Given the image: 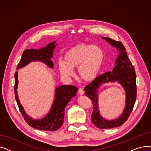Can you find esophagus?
<instances>
[{
	"mask_svg": "<svg viewBox=\"0 0 151 151\" xmlns=\"http://www.w3.org/2000/svg\"><path fill=\"white\" fill-rule=\"evenodd\" d=\"M84 93V90H83V89L80 88V89H78V94H80V95H83Z\"/></svg>",
	"mask_w": 151,
	"mask_h": 151,
	"instance_id": "1",
	"label": "esophagus"
}]
</instances>
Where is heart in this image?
I'll return each mask as SVG.
<instances>
[{"label": "heart", "instance_id": "b5f03b06", "mask_svg": "<svg viewBox=\"0 0 151 151\" xmlns=\"http://www.w3.org/2000/svg\"><path fill=\"white\" fill-rule=\"evenodd\" d=\"M105 54L97 46L80 43L71 47L59 60L58 66L62 76L70 78L74 75L73 68L83 80L90 81L99 75L104 61Z\"/></svg>", "mask_w": 151, "mask_h": 151}]
</instances>
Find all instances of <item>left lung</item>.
<instances>
[{"instance_id":"8db88e82","label":"left lung","mask_w":151,"mask_h":151,"mask_svg":"<svg viewBox=\"0 0 151 151\" xmlns=\"http://www.w3.org/2000/svg\"><path fill=\"white\" fill-rule=\"evenodd\" d=\"M110 45L116 47L119 54L116 60V66L111 71H108L99 76L84 88L85 95L92 101L93 111L91 114L92 122L99 129H112L122 125L127 121L132 113L137 99L136 73L130 60L127 54L124 45L108 37H103ZM117 81L126 91V105L123 113L119 118L108 121L101 117L98 108L97 89L102 83Z\"/></svg>"}]
</instances>
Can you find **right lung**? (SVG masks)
<instances>
[{"mask_svg": "<svg viewBox=\"0 0 151 151\" xmlns=\"http://www.w3.org/2000/svg\"><path fill=\"white\" fill-rule=\"evenodd\" d=\"M55 43V42H52L40 50L30 49L24 51L17 68L19 69L26 65L31 61L35 60L44 62L50 67L52 68L54 65L51 58L53 50L56 46V45H54ZM17 86L18 73L16 71L14 73V92L15 99L17 100L20 112L29 125L35 129L45 131H55L62 125L64 120L65 108L71 99L76 96V93L78 90L75 86L71 85L59 86L55 89V99L50 113L41 119L34 120L26 114L20 104L17 96Z\"/></svg>", "mask_w": 151, "mask_h": 151, "instance_id": "add662e5", "label": "right lung"}]
</instances>
